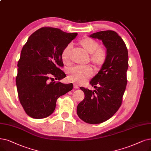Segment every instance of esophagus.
<instances>
[{
  "instance_id": "1",
  "label": "esophagus",
  "mask_w": 151,
  "mask_h": 151,
  "mask_svg": "<svg viewBox=\"0 0 151 151\" xmlns=\"http://www.w3.org/2000/svg\"><path fill=\"white\" fill-rule=\"evenodd\" d=\"M74 88H76V89H77L78 88H79V87H78V86L77 85V84L74 83Z\"/></svg>"
}]
</instances>
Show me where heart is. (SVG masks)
Wrapping results in <instances>:
<instances>
[{"mask_svg":"<svg viewBox=\"0 0 151 151\" xmlns=\"http://www.w3.org/2000/svg\"><path fill=\"white\" fill-rule=\"evenodd\" d=\"M78 44L90 55V61L96 67L100 68L103 65L107 59V51L105 48L99 46L98 41L90 37H85L80 40ZM72 52V45H66L61 54L62 61L65 64L70 63V55ZM93 74V70L90 66L84 67L76 66L68 70V79L70 81L75 82L78 83H83Z\"/></svg>","mask_w":151,"mask_h":151,"instance_id":"b5f03b06","label":"heart"}]
</instances>
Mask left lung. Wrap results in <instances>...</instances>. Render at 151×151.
Wrapping results in <instances>:
<instances>
[{
	"label": "left lung",
	"instance_id": "1",
	"mask_svg": "<svg viewBox=\"0 0 151 151\" xmlns=\"http://www.w3.org/2000/svg\"><path fill=\"white\" fill-rule=\"evenodd\" d=\"M103 42L107 59L101 69L90 82L95 90L81 87L86 97L79 104L77 113L87 123L99 124L112 117L122 103L128 68V52L123 39L112 30L90 35Z\"/></svg>",
	"mask_w": 151,
	"mask_h": 151
}]
</instances>
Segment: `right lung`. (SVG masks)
Wrapping results in <instances>:
<instances>
[{
    "instance_id": "right-lung-1",
    "label": "right lung",
    "mask_w": 151,
    "mask_h": 151,
    "mask_svg": "<svg viewBox=\"0 0 151 151\" xmlns=\"http://www.w3.org/2000/svg\"><path fill=\"white\" fill-rule=\"evenodd\" d=\"M77 35L59 28L43 27L35 32L23 46L19 61L16 85L20 104L28 116L44 118L55 111L58 99L73 88L61 80L66 75L61 54Z\"/></svg>"
}]
</instances>
